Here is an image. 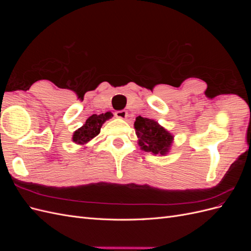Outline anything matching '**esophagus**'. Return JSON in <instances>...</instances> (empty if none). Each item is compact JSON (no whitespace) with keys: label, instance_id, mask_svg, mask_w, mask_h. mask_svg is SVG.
Returning <instances> with one entry per match:
<instances>
[{"label":"esophagus","instance_id":"1","mask_svg":"<svg viewBox=\"0 0 251 251\" xmlns=\"http://www.w3.org/2000/svg\"><path fill=\"white\" fill-rule=\"evenodd\" d=\"M115 116L117 118H120V119H126L127 117V112L124 111V110L117 111V112H115Z\"/></svg>","mask_w":251,"mask_h":251}]
</instances>
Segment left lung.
<instances>
[{"label": "left lung", "instance_id": "obj_1", "mask_svg": "<svg viewBox=\"0 0 251 251\" xmlns=\"http://www.w3.org/2000/svg\"><path fill=\"white\" fill-rule=\"evenodd\" d=\"M134 128L142 151L160 156L170 153L174 135L159 125L158 121L138 116L134 123Z\"/></svg>", "mask_w": 251, "mask_h": 251}]
</instances>
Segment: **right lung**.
<instances>
[{"label": "right lung", "instance_id": "obj_1", "mask_svg": "<svg viewBox=\"0 0 251 251\" xmlns=\"http://www.w3.org/2000/svg\"><path fill=\"white\" fill-rule=\"evenodd\" d=\"M113 114L111 112L102 113L97 115V114H93L92 116H90L86 123L83 124L79 128H77L72 135V141L74 143L78 144V146L86 147V144L90 142L94 137L100 134V128L105 121L112 118ZM85 149V148H83Z\"/></svg>", "mask_w": 251, "mask_h": 251}]
</instances>
